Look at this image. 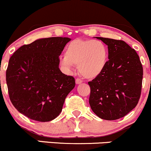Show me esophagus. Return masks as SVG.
<instances>
[{"instance_id":"1","label":"esophagus","mask_w":151,"mask_h":151,"mask_svg":"<svg viewBox=\"0 0 151 151\" xmlns=\"http://www.w3.org/2000/svg\"><path fill=\"white\" fill-rule=\"evenodd\" d=\"M82 81L80 79H78V78L76 79V84H81V83H82Z\"/></svg>"}]
</instances>
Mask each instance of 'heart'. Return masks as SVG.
Wrapping results in <instances>:
<instances>
[{
  "instance_id": "b5f03b06",
  "label": "heart",
  "mask_w": 151,
  "mask_h": 151,
  "mask_svg": "<svg viewBox=\"0 0 151 151\" xmlns=\"http://www.w3.org/2000/svg\"><path fill=\"white\" fill-rule=\"evenodd\" d=\"M108 58V51L103 42L97 40L75 39L67 46L62 66L68 72L77 66L79 74L93 79L103 72Z\"/></svg>"
}]
</instances>
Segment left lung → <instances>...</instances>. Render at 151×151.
I'll return each mask as SVG.
<instances>
[{
    "label": "left lung",
    "mask_w": 151,
    "mask_h": 151,
    "mask_svg": "<svg viewBox=\"0 0 151 151\" xmlns=\"http://www.w3.org/2000/svg\"><path fill=\"white\" fill-rule=\"evenodd\" d=\"M96 38L107 45L109 60L103 72L88 82L89 105L100 118L117 120L128 114L138 103L143 66L135 49L124 41Z\"/></svg>",
    "instance_id": "left-lung-1"
}]
</instances>
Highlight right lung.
Here are the masks:
<instances>
[{"label":"right lung","mask_w":151,"mask_h":151,"mask_svg":"<svg viewBox=\"0 0 151 151\" xmlns=\"http://www.w3.org/2000/svg\"><path fill=\"white\" fill-rule=\"evenodd\" d=\"M67 37L38 39L21 46L9 59L6 83L13 105L31 120L49 122L62 112L75 80L59 68Z\"/></svg>","instance_id":"add662e5"}]
</instances>
